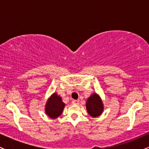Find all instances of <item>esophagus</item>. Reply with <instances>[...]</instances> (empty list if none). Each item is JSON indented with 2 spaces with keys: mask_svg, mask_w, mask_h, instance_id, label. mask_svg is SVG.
I'll return each mask as SVG.
<instances>
[{
  "mask_svg": "<svg viewBox=\"0 0 149 149\" xmlns=\"http://www.w3.org/2000/svg\"><path fill=\"white\" fill-rule=\"evenodd\" d=\"M79 100H73L72 103L74 104H79Z\"/></svg>",
  "mask_w": 149,
  "mask_h": 149,
  "instance_id": "obj_1",
  "label": "esophagus"
}]
</instances>
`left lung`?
I'll return each instance as SVG.
<instances>
[{
    "label": "left lung",
    "mask_w": 149,
    "mask_h": 149,
    "mask_svg": "<svg viewBox=\"0 0 149 149\" xmlns=\"http://www.w3.org/2000/svg\"><path fill=\"white\" fill-rule=\"evenodd\" d=\"M87 111L92 118H97L102 115L104 111V106L100 95L94 92L90 97L85 103Z\"/></svg>",
    "instance_id": "left-lung-1"
}]
</instances>
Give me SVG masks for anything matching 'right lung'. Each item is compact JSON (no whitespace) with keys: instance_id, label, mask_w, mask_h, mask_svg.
Returning <instances> with one entry per match:
<instances>
[{"instance_id":"add662e5","label":"right lung","mask_w":149,"mask_h":149,"mask_svg":"<svg viewBox=\"0 0 149 149\" xmlns=\"http://www.w3.org/2000/svg\"><path fill=\"white\" fill-rule=\"evenodd\" d=\"M64 107L65 103L63 102L61 97L58 95L57 92H54L46 101L45 114L50 118L56 119L62 113Z\"/></svg>"}]
</instances>
